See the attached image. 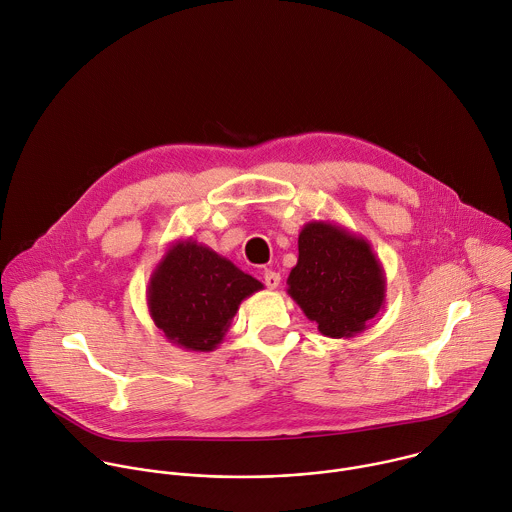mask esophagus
Here are the masks:
<instances>
[{
    "label": "esophagus",
    "mask_w": 512,
    "mask_h": 512,
    "mask_svg": "<svg viewBox=\"0 0 512 512\" xmlns=\"http://www.w3.org/2000/svg\"><path fill=\"white\" fill-rule=\"evenodd\" d=\"M264 284H266L270 290L278 288V284H280V274L274 272V270H266V272H264Z\"/></svg>",
    "instance_id": "1"
}]
</instances>
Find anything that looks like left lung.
<instances>
[{
    "mask_svg": "<svg viewBox=\"0 0 512 512\" xmlns=\"http://www.w3.org/2000/svg\"><path fill=\"white\" fill-rule=\"evenodd\" d=\"M286 292L331 339L363 333L385 304V272L371 244L337 222H306Z\"/></svg>",
    "mask_w": 512,
    "mask_h": 512,
    "instance_id": "left-lung-1",
    "label": "left lung"
}]
</instances>
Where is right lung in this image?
<instances>
[{
	"label": "right lung",
	"instance_id": "right-lung-1",
	"mask_svg": "<svg viewBox=\"0 0 512 512\" xmlns=\"http://www.w3.org/2000/svg\"><path fill=\"white\" fill-rule=\"evenodd\" d=\"M262 288L232 260L187 238L173 242L157 262L147 309L171 345L208 353L224 341L242 300Z\"/></svg>",
	"mask_w": 512,
	"mask_h": 512
}]
</instances>
